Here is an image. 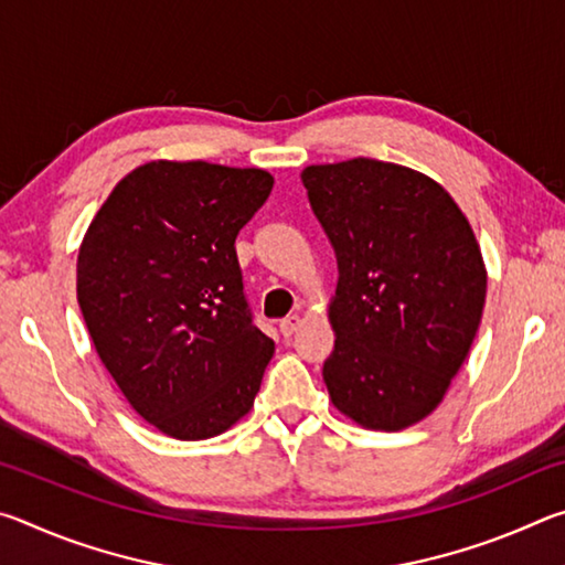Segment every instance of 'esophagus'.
Listing matches in <instances>:
<instances>
[{
    "label": "esophagus",
    "mask_w": 565,
    "mask_h": 565,
    "mask_svg": "<svg viewBox=\"0 0 565 565\" xmlns=\"http://www.w3.org/2000/svg\"><path fill=\"white\" fill-rule=\"evenodd\" d=\"M299 327H301V317H299V313H291V317H286V319L279 323V329H281V333H284L286 339L294 337V333L299 331Z\"/></svg>",
    "instance_id": "34e87169"
}]
</instances>
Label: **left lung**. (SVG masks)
I'll return each mask as SVG.
<instances>
[{
	"mask_svg": "<svg viewBox=\"0 0 565 565\" xmlns=\"http://www.w3.org/2000/svg\"><path fill=\"white\" fill-rule=\"evenodd\" d=\"M337 254L331 404L371 431L434 414L471 351L486 303L481 246L454 196L416 169L356 157L301 171Z\"/></svg>",
	"mask_w": 565,
	"mask_h": 565,
	"instance_id": "left-lung-1",
	"label": "left lung"
}]
</instances>
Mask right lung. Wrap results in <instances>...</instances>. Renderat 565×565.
<instances>
[{
  "label": "right lung",
  "mask_w": 565,
  "mask_h": 565,
  "mask_svg": "<svg viewBox=\"0 0 565 565\" xmlns=\"http://www.w3.org/2000/svg\"><path fill=\"white\" fill-rule=\"evenodd\" d=\"M274 177L157 159L129 171L76 256V301L104 369L137 414L204 441L254 406L274 341L252 323L236 234Z\"/></svg>",
  "instance_id": "1"
}]
</instances>
